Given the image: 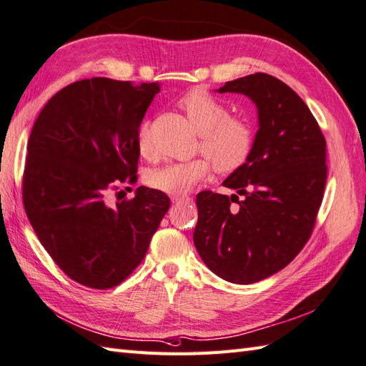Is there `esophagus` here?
I'll use <instances>...</instances> for the list:
<instances>
[{
    "label": "esophagus",
    "mask_w": 366,
    "mask_h": 366,
    "mask_svg": "<svg viewBox=\"0 0 366 366\" xmlns=\"http://www.w3.org/2000/svg\"><path fill=\"white\" fill-rule=\"evenodd\" d=\"M172 201L174 204H179V202H189L190 198L189 197H172Z\"/></svg>",
    "instance_id": "esophagus-1"
}]
</instances>
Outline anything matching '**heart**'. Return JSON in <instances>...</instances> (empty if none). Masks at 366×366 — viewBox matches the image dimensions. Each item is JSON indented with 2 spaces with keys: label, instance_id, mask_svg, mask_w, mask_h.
Wrapping results in <instances>:
<instances>
[{
  "label": "heart",
  "instance_id": "b5f03b06",
  "mask_svg": "<svg viewBox=\"0 0 366 366\" xmlns=\"http://www.w3.org/2000/svg\"><path fill=\"white\" fill-rule=\"evenodd\" d=\"M179 107L194 129L201 134V148L212 157L219 172L229 173L242 167L252 149L254 134L248 120L227 114V107L209 92L194 89L179 99ZM137 148L144 159H152V147L147 126L137 134ZM212 161L207 156L174 162L154 169L148 176L151 189L167 194H185L212 173Z\"/></svg>",
  "mask_w": 366,
  "mask_h": 366
}]
</instances>
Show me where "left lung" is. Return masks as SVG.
Instances as JSON below:
<instances>
[{"mask_svg": "<svg viewBox=\"0 0 366 366\" xmlns=\"http://www.w3.org/2000/svg\"><path fill=\"white\" fill-rule=\"evenodd\" d=\"M217 92L248 97L259 129L246 162L223 182L237 194L198 193L193 243L217 276L252 284L285 268L309 240L326 185V140L307 104L274 76L249 74Z\"/></svg>", "mask_w": 366, "mask_h": 366, "instance_id": "left-lung-1", "label": "left lung"}]
</instances>
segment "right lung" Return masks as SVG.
<instances>
[{
	"instance_id": "obj_1",
	"label": "right lung",
	"mask_w": 366,
	"mask_h": 366,
	"mask_svg": "<svg viewBox=\"0 0 366 366\" xmlns=\"http://www.w3.org/2000/svg\"><path fill=\"white\" fill-rule=\"evenodd\" d=\"M159 92L157 82L82 79L57 92L34 123L24 210L59 268L86 287L123 282L169 207L165 193L143 185L129 201L107 199L112 187L135 181L137 134Z\"/></svg>"
}]
</instances>
